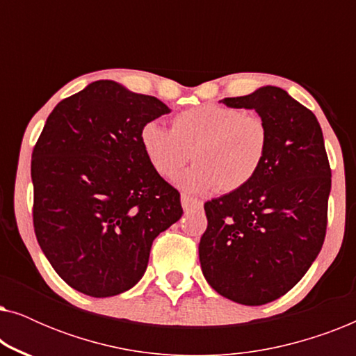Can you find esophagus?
<instances>
[{"mask_svg": "<svg viewBox=\"0 0 356 356\" xmlns=\"http://www.w3.org/2000/svg\"><path fill=\"white\" fill-rule=\"evenodd\" d=\"M181 206L184 211L188 212V211H193V209H201L202 202L196 197L188 196V194H181Z\"/></svg>", "mask_w": 356, "mask_h": 356, "instance_id": "esophagus-1", "label": "esophagus"}]
</instances>
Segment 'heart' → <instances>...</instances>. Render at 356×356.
<instances>
[{"mask_svg":"<svg viewBox=\"0 0 356 356\" xmlns=\"http://www.w3.org/2000/svg\"><path fill=\"white\" fill-rule=\"evenodd\" d=\"M139 140L149 165L162 178L175 177L191 157L196 163L178 177L179 186L194 193H233L261 172L270 134L259 115L206 104L175 115L172 131L149 121Z\"/></svg>","mask_w":356,"mask_h":356,"instance_id":"1","label":"heart"}]
</instances>
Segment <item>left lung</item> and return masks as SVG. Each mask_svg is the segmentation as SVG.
Segmentation results:
<instances>
[{
  "instance_id": "obj_1",
  "label": "left lung",
  "mask_w": 356,
  "mask_h": 356,
  "mask_svg": "<svg viewBox=\"0 0 356 356\" xmlns=\"http://www.w3.org/2000/svg\"><path fill=\"white\" fill-rule=\"evenodd\" d=\"M256 110L269 126V154L248 186L204 204L202 274L236 303H270L298 284L318 257L327 227L330 167L314 113L274 86L223 99Z\"/></svg>"
}]
</instances>
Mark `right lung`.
<instances>
[{
    "label": "right lung",
    "instance_id": "right-lung-1",
    "mask_svg": "<svg viewBox=\"0 0 356 356\" xmlns=\"http://www.w3.org/2000/svg\"><path fill=\"white\" fill-rule=\"evenodd\" d=\"M163 102L115 81L61 100L32 152L33 228L56 274L105 298L133 289L159 233L183 216L179 193L143 152V126Z\"/></svg>",
    "mask_w": 356,
    "mask_h": 356
}]
</instances>
